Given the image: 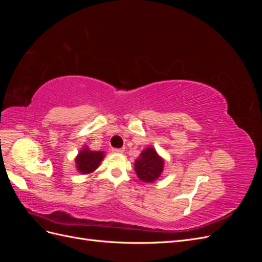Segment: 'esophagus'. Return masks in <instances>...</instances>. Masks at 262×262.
<instances>
[{"instance_id":"obj_1","label":"esophagus","mask_w":262,"mask_h":262,"mask_svg":"<svg viewBox=\"0 0 262 262\" xmlns=\"http://www.w3.org/2000/svg\"><path fill=\"white\" fill-rule=\"evenodd\" d=\"M123 148H114L113 149V153H116V154H120V153H123Z\"/></svg>"}]
</instances>
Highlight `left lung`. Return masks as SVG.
<instances>
[{
	"instance_id": "1",
	"label": "left lung",
	"mask_w": 262,
	"mask_h": 262,
	"mask_svg": "<svg viewBox=\"0 0 262 262\" xmlns=\"http://www.w3.org/2000/svg\"><path fill=\"white\" fill-rule=\"evenodd\" d=\"M164 158L156 152L153 146H148L142 150L140 156L134 162V170L140 180L152 184L161 177L164 170Z\"/></svg>"
}]
</instances>
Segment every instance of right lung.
<instances>
[{
  "label": "right lung",
  "instance_id": "right-lung-1",
  "mask_svg": "<svg viewBox=\"0 0 262 262\" xmlns=\"http://www.w3.org/2000/svg\"><path fill=\"white\" fill-rule=\"evenodd\" d=\"M104 157V150H92L89 146L84 145L75 157V167L82 175H90L98 168Z\"/></svg>",
  "mask_w": 262,
  "mask_h": 262
}]
</instances>
